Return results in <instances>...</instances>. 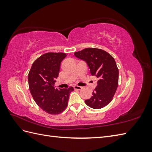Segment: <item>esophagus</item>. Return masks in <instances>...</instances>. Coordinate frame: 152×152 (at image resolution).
Wrapping results in <instances>:
<instances>
[{
  "label": "esophagus",
  "mask_w": 152,
  "mask_h": 152,
  "mask_svg": "<svg viewBox=\"0 0 152 152\" xmlns=\"http://www.w3.org/2000/svg\"><path fill=\"white\" fill-rule=\"evenodd\" d=\"M74 89H76V90H81L82 88L80 86H74Z\"/></svg>",
  "instance_id": "esophagus-1"
}]
</instances>
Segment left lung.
Here are the masks:
<instances>
[{
    "label": "left lung",
    "mask_w": 152,
    "mask_h": 152,
    "mask_svg": "<svg viewBox=\"0 0 152 152\" xmlns=\"http://www.w3.org/2000/svg\"><path fill=\"white\" fill-rule=\"evenodd\" d=\"M78 59L86 61L92 76L98 78L92 96L86 100L90 108L99 109L112 101L118 86L119 70L110 54L97 48H86L74 53Z\"/></svg>",
    "instance_id": "obj_1"
}]
</instances>
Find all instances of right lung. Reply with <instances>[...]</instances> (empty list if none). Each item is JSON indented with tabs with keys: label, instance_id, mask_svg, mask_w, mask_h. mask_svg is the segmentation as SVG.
Returning a JSON list of instances; mask_svg holds the SVG:
<instances>
[{
	"label": "right lung",
	"instance_id": "obj_1",
	"mask_svg": "<svg viewBox=\"0 0 152 152\" xmlns=\"http://www.w3.org/2000/svg\"><path fill=\"white\" fill-rule=\"evenodd\" d=\"M66 54L46 53L32 64L28 75V87L35 102L50 114H59L66 108L72 87L56 89L54 84L59 76L61 63Z\"/></svg>",
	"mask_w": 152,
	"mask_h": 152
}]
</instances>
